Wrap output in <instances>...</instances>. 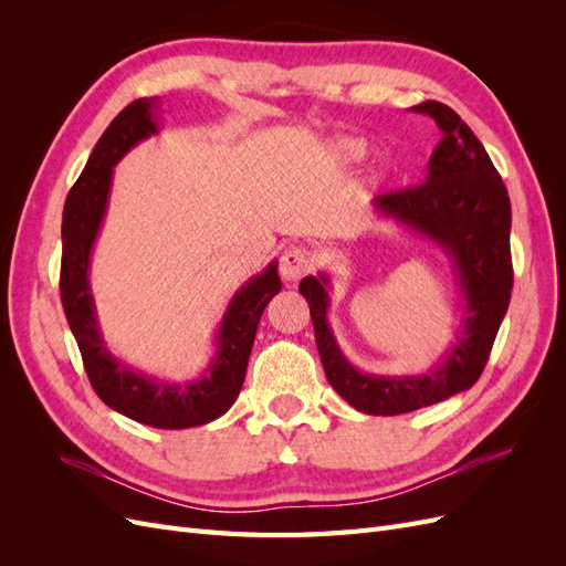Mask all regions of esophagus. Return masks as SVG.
I'll return each mask as SVG.
<instances>
[{"label":"esophagus","instance_id":"obj_1","mask_svg":"<svg viewBox=\"0 0 566 566\" xmlns=\"http://www.w3.org/2000/svg\"><path fill=\"white\" fill-rule=\"evenodd\" d=\"M312 254L304 248H287L281 256L279 271L285 281H300L304 273H310L312 269Z\"/></svg>","mask_w":566,"mask_h":566}]
</instances>
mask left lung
<instances>
[{
  "label": "left lung",
  "mask_w": 566,
  "mask_h": 566,
  "mask_svg": "<svg viewBox=\"0 0 566 566\" xmlns=\"http://www.w3.org/2000/svg\"><path fill=\"white\" fill-rule=\"evenodd\" d=\"M413 111L432 115L443 132V139L432 153L430 172L422 184L378 196L375 205L385 214L432 235L453 254L460 285L470 302L465 337H460L443 366L427 375L373 378L352 368L335 345L325 321V279L310 276L300 283V293L310 302L325 378L342 399L368 416L410 413L470 389L489 361L515 279L507 188L482 142L455 111L439 101H424Z\"/></svg>",
  "instance_id": "8db88e82"
}]
</instances>
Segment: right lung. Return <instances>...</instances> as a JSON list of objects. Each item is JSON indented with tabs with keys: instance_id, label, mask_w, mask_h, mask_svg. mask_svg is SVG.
<instances>
[{
	"instance_id": "add662e5",
	"label": "right lung",
	"mask_w": 566,
	"mask_h": 566,
	"mask_svg": "<svg viewBox=\"0 0 566 566\" xmlns=\"http://www.w3.org/2000/svg\"><path fill=\"white\" fill-rule=\"evenodd\" d=\"M150 98H136L101 136L63 208L61 302L67 325L77 339L84 370L98 399L142 424L184 430L224 416L243 387L256 325L269 300L281 290L276 264L250 281L229 306L219 331L217 361L202 380L191 385H158L127 370L108 354L94 318L87 283L90 252L106 210L113 165L136 144L156 132Z\"/></svg>"
}]
</instances>
